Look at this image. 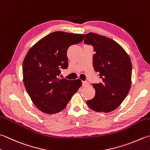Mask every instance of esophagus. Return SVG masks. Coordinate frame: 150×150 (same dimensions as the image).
<instances>
[{
  "label": "esophagus",
  "instance_id": "1",
  "mask_svg": "<svg viewBox=\"0 0 150 150\" xmlns=\"http://www.w3.org/2000/svg\"><path fill=\"white\" fill-rule=\"evenodd\" d=\"M88 85H89L88 82L87 81H83V86H86Z\"/></svg>",
  "mask_w": 150,
  "mask_h": 150
}]
</instances>
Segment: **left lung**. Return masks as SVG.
Here are the masks:
<instances>
[{"mask_svg": "<svg viewBox=\"0 0 150 150\" xmlns=\"http://www.w3.org/2000/svg\"><path fill=\"white\" fill-rule=\"evenodd\" d=\"M84 42L93 47V66L102 79V83L92 84L96 95L86 104L96 112H111L120 106L130 90L131 59L121 45L108 37L90 32Z\"/></svg>", "mask_w": 150, "mask_h": 150, "instance_id": "obj_1", "label": "left lung"}]
</instances>
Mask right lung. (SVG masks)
<instances>
[{
	"instance_id": "obj_1",
	"label": "right lung",
	"mask_w": 150,
	"mask_h": 150,
	"mask_svg": "<svg viewBox=\"0 0 150 150\" xmlns=\"http://www.w3.org/2000/svg\"><path fill=\"white\" fill-rule=\"evenodd\" d=\"M85 35L57 31L42 38L28 50L23 63L26 92L35 106L46 114L64 110L82 81L60 79V69L68 67L69 47L81 43Z\"/></svg>"
}]
</instances>
